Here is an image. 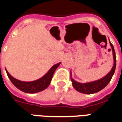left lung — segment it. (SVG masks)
Returning <instances> with one entry per match:
<instances>
[{"label": "left lung", "instance_id": "left-lung-1", "mask_svg": "<svg viewBox=\"0 0 122 122\" xmlns=\"http://www.w3.org/2000/svg\"><path fill=\"white\" fill-rule=\"evenodd\" d=\"M109 42H110V41H109ZM110 45L112 48L113 59H114V65H113V66H112L111 70L102 78L96 80V81H94L88 82V83H79V82L75 81L74 79L72 77V72H70V79L72 82V85L76 91L81 92V93L91 94L96 93L101 90H102L109 84L111 79H112V76L114 75L116 65V54H115L114 46L111 42H110Z\"/></svg>", "mask_w": 122, "mask_h": 122}]
</instances>
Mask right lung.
Returning a JSON list of instances; mask_svg holds the SVG:
<instances>
[{"instance_id":"add662e5","label":"right lung","mask_w":122,"mask_h":122,"mask_svg":"<svg viewBox=\"0 0 122 122\" xmlns=\"http://www.w3.org/2000/svg\"><path fill=\"white\" fill-rule=\"evenodd\" d=\"M60 64H61V62L54 65L45 76H43V77H41L39 79L32 81H20L19 79H15L10 74V73L8 72V70H6V68L5 69H6V73L9 79H10L11 83L18 89L26 93L33 94L44 91L49 86L54 72Z\"/></svg>"}]
</instances>
